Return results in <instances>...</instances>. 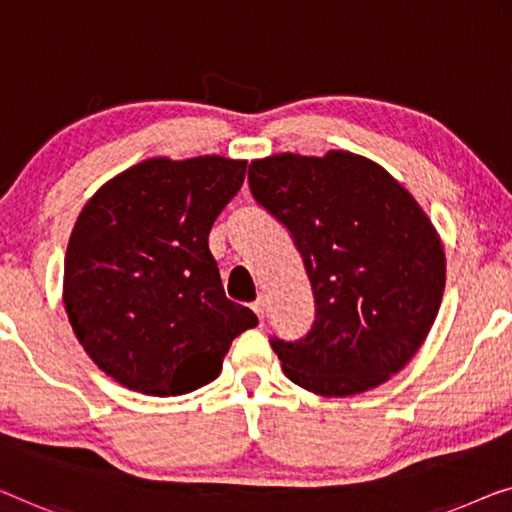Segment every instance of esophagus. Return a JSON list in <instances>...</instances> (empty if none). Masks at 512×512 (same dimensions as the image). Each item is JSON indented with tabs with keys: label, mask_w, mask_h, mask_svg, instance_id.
Wrapping results in <instances>:
<instances>
[{
	"label": "esophagus",
	"mask_w": 512,
	"mask_h": 512,
	"mask_svg": "<svg viewBox=\"0 0 512 512\" xmlns=\"http://www.w3.org/2000/svg\"><path fill=\"white\" fill-rule=\"evenodd\" d=\"M253 311L257 313L259 320H264V299L257 297V301H253Z\"/></svg>",
	"instance_id": "obj_1"
}]
</instances>
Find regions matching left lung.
Masks as SVG:
<instances>
[{"instance_id":"left-lung-1","label":"left lung","mask_w":512,"mask_h":512,"mask_svg":"<svg viewBox=\"0 0 512 512\" xmlns=\"http://www.w3.org/2000/svg\"><path fill=\"white\" fill-rule=\"evenodd\" d=\"M248 183L290 232L313 287L308 334L269 338L285 376L322 397L383 385L441 308L445 253L434 225L383 167L343 150L255 160Z\"/></svg>"}]
</instances>
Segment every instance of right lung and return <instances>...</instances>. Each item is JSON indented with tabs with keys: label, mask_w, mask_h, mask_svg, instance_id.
I'll list each match as a JSON object with an SVG mask.
<instances>
[{
	"label": "right lung",
	"mask_w": 512,
	"mask_h": 512,
	"mask_svg": "<svg viewBox=\"0 0 512 512\" xmlns=\"http://www.w3.org/2000/svg\"><path fill=\"white\" fill-rule=\"evenodd\" d=\"M246 162L146 160L99 187L64 257V308L92 362L122 387L178 397L213 383L250 308L225 297L208 234Z\"/></svg>",
	"instance_id": "right-lung-1"
}]
</instances>
